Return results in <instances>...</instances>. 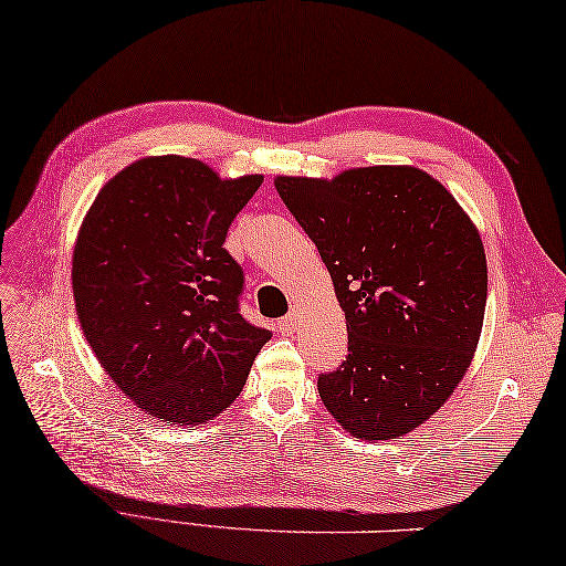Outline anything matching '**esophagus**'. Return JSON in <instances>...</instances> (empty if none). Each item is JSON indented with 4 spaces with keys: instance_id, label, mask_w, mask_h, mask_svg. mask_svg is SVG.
Listing matches in <instances>:
<instances>
[{
    "instance_id": "1",
    "label": "esophagus",
    "mask_w": 566,
    "mask_h": 566,
    "mask_svg": "<svg viewBox=\"0 0 566 566\" xmlns=\"http://www.w3.org/2000/svg\"><path fill=\"white\" fill-rule=\"evenodd\" d=\"M297 323H301V315H297V313H287L285 317L279 319V325H275V327H279L281 335H293L295 329H297Z\"/></svg>"
}]
</instances>
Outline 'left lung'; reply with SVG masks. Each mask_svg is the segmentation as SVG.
I'll use <instances>...</instances> for the list:
<instances>
[{
    "label": "left lung",
    "instance_id": "left-lung-1",
    "mask_svg": "<svg viewBox=\"0 0 566 566\" xmlns=\"http://www.w3.org/2000/svg\"><path fill=\"white\" fill-rule=\"evenodd\" d=\"M275 189L317 247L347 319V359L319 375V399L355 439L413 431L471 367L488 297L481 233L416 167L275 177Z\"/></svg>",
    "mask_w": 566,
    "mask_h": 566
}]
</instances>
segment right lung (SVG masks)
Masks as SVG:
<instances>
[{
	"label": "right lung",
	"mask_w": 566,
	"mask_h": 566,
	"mask_svg": "<svg viewBox=\"0 0 566 566\" xmlns=\"http://www.w3.org/2000/svg\"><path fill=\"white\" fill-rule=\"evenodd\" d=\"M261 182L221 179L191 157H143L98 191L81 223L71 279L83 335L155 419H214L271 339L243 319V271L223 249Z\"/></svg>",
	"instance_id": "add662e5"
}]
</instances>
